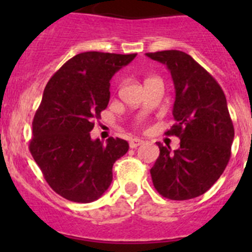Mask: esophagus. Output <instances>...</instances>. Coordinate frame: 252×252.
Wrapping results in <instances>:
<instances>
[{"label":"esophagus","instance_id":"obj_1","mask_svg":"<svg viewBox=\"0 0 252 252\" xmlns=\"http://www.w3.org/2000/svg\"><path fill=\"white\" fill-rule=\"evenodd\" d=\"M142 140L141 139H137V137H135V139H131L130 140V148H132V149H135V148H137V146H140L142 144Z\"/></svg>","mask_w":252,"mask_h":252}]
</instances>
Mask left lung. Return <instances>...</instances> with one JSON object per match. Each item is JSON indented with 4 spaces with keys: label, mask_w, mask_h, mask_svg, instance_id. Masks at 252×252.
I'll return each mask as SVG.
<instances>
[{
    "label": "left lung",
    "mask_w": 252,
    "mask_h": 252,
    "mask_svg": "<svg viewBox=\"0 0 252 252\" xmlns=\"http://www.w3.org/2000/svg\"><path fill=\"white\" fill-rule=\"evenodd\" d=\"M146 57L165 64L175 88V125L166 135L180 139V148L157 142L160 154L151 179L162 197L187 201L206 193L221 177L231 157L235 130L226 95L215 78L184 51L164 50Z\"/></svg>",
    "instance_id": "8db88e82"
}]
</instances>
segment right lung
<instances>
[{"instance_id": "add662e5", "label": "right lung", "mask_w": 252, "mask_h": 252, "mask_svg": "<svg viewBox=\"0 0 252 252\" xmlns=\"http://www.w3.org/2000/svg\"><path fill=\"white\" fill-rule=\"evenodd\" d=\"M136 54L86 51L50 78L32 121L30 153L51 189L72 202L98 199L112 183V166L128 142L92 140L95 120L110 102V81Z\"/></svg>"}]
</instances>
